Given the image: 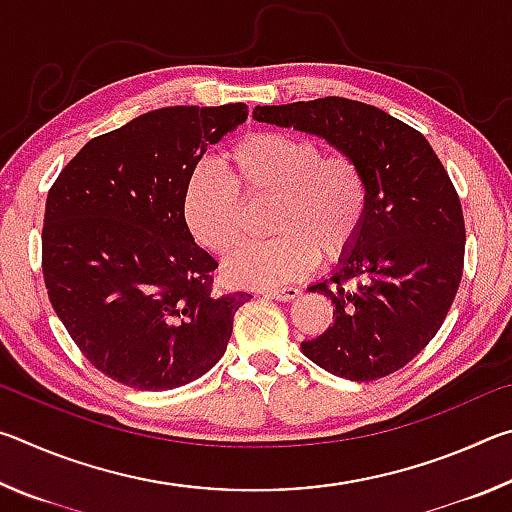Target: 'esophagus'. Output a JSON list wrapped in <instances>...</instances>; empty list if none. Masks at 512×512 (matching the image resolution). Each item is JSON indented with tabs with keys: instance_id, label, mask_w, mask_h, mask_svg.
Returning <instances> with one entry per match:
<instances>
[{
	"instance_id": "1",
	"label": "esophagus",
	"mask_w": 512,
	"mask_h": 512,
	"mask_svg": "<svg viewBox=\"0 0 512 512\" xmlns=\"http://www.w3.org/2000/svg\"><path fill=\"white\" fill-rule=\"evenodd\" d=\"M300 289L298 287H284V289H271L266 291V298H273V300H280V302H291L300 298Z\"/></svg>"
}]
</instances>
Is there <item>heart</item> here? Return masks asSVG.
Instances as JSON below:
<instances>
[{
  "instance_id": "heart-1",
  "label": "heart",
  "mask_w": 512,
  "mask_h": 512,
  "mask_svg": "<svg viewBox=\"0 0 512 512\" xmlns=\"http://www.w3.org/2000/svg\"><path fill=\"white\" fill-rule=\"evenodd\" d=\"M275 198L273 239L244 246L225 262L237 287L268 289L305 277L318 255L336 259L357 241L368 212V180L348 153H325L307 137L257 133L232 146L228 171L196 164L183 192L192 237L228 255L244 237L246 203Z\"/></svg>"
}]
</instances>
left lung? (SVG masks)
<instances>
[{
	"label": "left lung",
	"mask_w": 512,
	"mask_h": 512,
	"mask_svg": "<svg viewBox=\"0 0 512 512\" xmlns=\"http://www.w3.org/2000/svg\"><path fill=\"white\" fill-rule=\"evenodd\" d=\"M253 117L323 137L368 180L357 241L309 287L332 300L334 323L302 343V354L352 381L404 368L443 325L463 275L465 221L443 162L422 133L361 101L257 106Z\"/></svg>",
	"instance_id": "8db88e82"
}]
</instances>
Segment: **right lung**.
<instances>
[{"mask_svg":"<svg viewBox=\"0 0 512 512\" xmlns=\"http://www.w3.org/2000/svg\"><path fill=\"white\" fill-rule=\"evenodd\" d=\"M248 106H171L90 140L51 185L42 275L94 368L137 391H171L223 357L248 293H214L216 259L183 216L189 173Z\"/></svg>","mask_w":512,"mask_h":512,"instance_id":"right-lung-1","label":"right lung"}]
</instances>
